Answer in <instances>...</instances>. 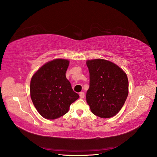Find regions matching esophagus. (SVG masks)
Wrapping results in <instances>:
<instances>
[{
  "label": "esophagus",
  "mask_w": 157,
  "mask_h": 157,
  "mask_svg": "<svg viewBox=\"0 0 157 157\" xmlns=\"http://www.w3.org/2000/svg\"><path fill=\"white\" fill-rule=\"evenodd\" d=\"M79 97H80V98H83L84 97H85L84 92H81V93H79Z\"/></svg>",
  "instance_id": "obj_1"
}]
</instances>
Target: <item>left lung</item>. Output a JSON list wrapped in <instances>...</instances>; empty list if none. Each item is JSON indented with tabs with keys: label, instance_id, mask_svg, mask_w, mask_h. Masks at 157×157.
Masks as SVG:
<instances>
[{
	"label": "left lung",
	"instance_id": "8db88e82",
	"mask_svg": "<svg viewBox=\"0 0 157 157\" xmlns=\"http://www.w3.org/2000/svg\"><path fill=\"white\" fill-rule=\"evenodd\" d=\"M89 87L86 101L92 113L101 118L115 116L128 95L126 74L119 66L104 59L87 60Z\"/></svg>",
	"mask_w": 157,
	"mask_h": 157
}]
</instances>
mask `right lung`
<instances>
[{"label":"right lung","instance_id":"right-lung-1","mask_svg":"<svg viewBox=\"0 0 157 157\" xmlns=\"http://www.w3.org/2000/svg\"><path fill=\"white\" fill-rule=\"evenodd\" d=\"M69 61L55 59L44 64L31 80L30 95L39 113L53 120L64 115L79 97L66 77Z\"/></svg>","mask_w":157,"mask_h":157}]
</instances>
